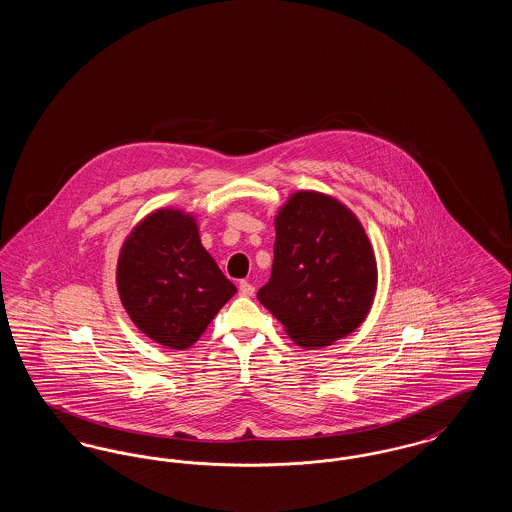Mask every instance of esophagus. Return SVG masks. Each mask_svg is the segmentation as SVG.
Wrapping results in <instances>:
<instances>
[{
	"instance_id": "34e87169",
	"label": "esophagus",
	"mask_w": 512,
	"mask_h": 512,
	"mask_svg": "<svg viewBox=\"0 0 512 512\" xmlns=\"http://www.w3.org/2000/svg\"><path fill=\"white\" fill-rule=\"evenodd\" d=\"M238 288H240V295H244V297H251V295L255 293V288H253V284H251V282H247V280H242Z\"/></svg>"
}]
</instances>
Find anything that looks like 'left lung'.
<instances>
[{
  "instance_id": "8db88e82",
  "label": "left lung",
  "mask_w": 512,
  "mask_h": 512,
  "mask_svg": "<svg viewBox=\"0 0 512 512\" xmlns=\"http://www.w3.org/2000/svg\"><path fill=\"white\" fill-rule=\"evenodd\" d=\"M272 274L257 299L297 345L318 349L370 313L378 268L361 220L332 195L301 190L274 217Z\"/></svg>"
}]
</instances>
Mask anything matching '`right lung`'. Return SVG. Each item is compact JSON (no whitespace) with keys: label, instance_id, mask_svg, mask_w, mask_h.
I'll list each match as a JSON object with an SVG mask.
<instances>
[{"label":"right lung","instance_id":"add662e5","mask_svg":"<svg viewBox=\"0 0 512 512\" xmlns=\"http://www.w3.org/2000/svg\"><path fill=\"white\" fill-rule=\"evenodd\" d=\"M117 290L130 320L169 349L194 345L236 286L201 245L192 213L157 209L124 240Z\"/></svg>","mask_w":512,"mask_h":512}]
</instances>
